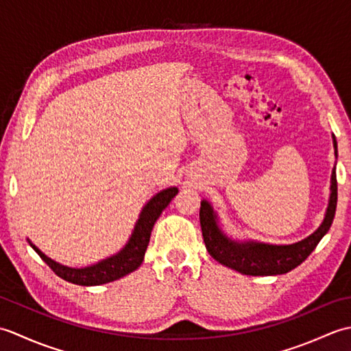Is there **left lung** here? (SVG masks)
<instances>
[{"label":"left lung","instance_id":"8db88e82","mask_svg":"<svg viewBox=\"0 0 351 351\" xmlns=\"http://www.w3.org/2000/svg\"><path fill=\"white\" fill-rule=\"evenodd\" d=\"M335 156H338L337 138L332 134ZM338 185L337 167H333L330 176V196L324 219L314 232L303 240L293 244H270L256 240H234L221 229L219 215L213 205L204 199L200 202V228L204 241L210 255L232 270L249 276H276L285 274L300 265L306 259L322 238L329 232L337 211Z\"/></svg>","mask_w":351,"mask_h":351}]
</instances>
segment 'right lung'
<instances>
[{
    "label": "right lung",
    "instance_id": "obj_1",
    "mask_svg": "<svg viewBox=\"0 0 351 351\" xmlns=\"http://www.w3.org/2000/svg\"><path fill=\"white\" fill-rule=\"evenodd\" d=\"M176 193L178 187H169L158 191L155 196L149 199L146 205L141 208L138 219L131 232V237L128 238V241H126L123 247L117 253H114V255H111L106 259H101L92 265L81 268L63 265L60 263H57V261L48 258L39 247H36L28 238L27 240L37 255L51 267V270L54 271L58 278L83 287H95L102 285V283L113 282L132 273L134 270H137L140 264L143 263L145 252L147 249L149 238H151L155 221L160 217L161 213L166 210L170 200L176 196Z\"/></svg>",
    "mask_w": 351,
    "mask_h": 351
}]
</instances>
